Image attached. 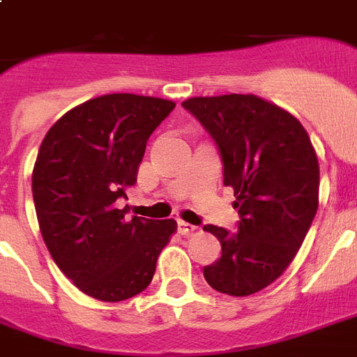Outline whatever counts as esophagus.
I'll return each mask as SVG.
<instances>
[{
    "instance_id": "34e87169",
    "label": "esophagus",
    "mask_w": 357,
    "mask_h": 357,
    "mask_svg": "<svg viewBox=\"0 0 357 357\" xmlns=\"http://www.w3.org/2000/svg\"><path fill=\"white\" fill-rule=\"evenodd\" d=\"M178 231L181 235H190V234H195V231H196V226H192V224H189V222H183V220H179Z\"/></svg>"
}]
</instances>
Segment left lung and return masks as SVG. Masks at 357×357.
Returning <instances> with one entry per match:
<instances>
[{
    "label": "left lung",
    "instance_id": "obj_1",
    "mask_svg": "<svg viewBox=\"0 0 357 357\" xmlns=\"http://www.w3.org/2000/svg\"><path fill=\"white\" fill-rule=\"evenodd\" d=\"M217 142L224 185L234 189L237 234L218 226L222 255L204 266L218 293L248 296L276 282L304 243L319 207V159L304 126L254 94L181 103Z\"/></svg>",
    "mask_w": 357,
    "mask_h": 357
}]
</instances>
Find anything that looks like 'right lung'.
I'll use <instances>...</instances> for the list:
<instances>
[{
  "mask_svg": "<svg viewBox=\"0 0 357 357\" xmlns=\"http://www.w3.org/2000/svg\"><path fill=\"white\" fill-rule=\"evenodd\" d=\"M176 103L105 94L53 123L33 168V200L53 261L75 287L102 302L142 293L178 228L172 218L126 220L116 207L137 183L146 142Z\"/></svg>",
  "mask_w": 357,
  "mask_h": 357,
  "instance_id": "add662e5",
  "label": "right lung"
}]
</instances>
